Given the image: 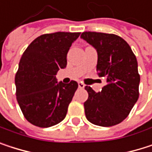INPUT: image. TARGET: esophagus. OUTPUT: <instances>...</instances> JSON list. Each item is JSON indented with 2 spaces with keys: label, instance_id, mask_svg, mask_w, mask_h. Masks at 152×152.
Instances as JSON below:
<instances>
[{
  "label": "esophagus",
  "instance_id": "1",
  "mask_svg": "<svg viewBox=\"0 0 152 152\" xmlns=\"http://www.w3.org/2000/svg\"><path fill=\"white\" fill-rule=\"evenodd\" d=\"M78 86H79V88H85V85L82 83V82H78Z\"/></svg>",
  "mask_w": 152,
  "mask_h": 152
}]
</instances>
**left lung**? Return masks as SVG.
<instances>
[{"mask_svg":"<svg viewBox=\"0 0 152 152\" xmlns=\"http://www.w3.org/2000/svg\"><path fill=\"white\" fill-rule=\"evenodd\" d=\"M80 37L96 49V71L106 80L98 93L85 87L88 93L84 103L86 118L96 126H115L128 116L139 97L136 57L127 42L116 34L84 32Z\"/></svg>","mask_w":152,"mask_h":152,"instance_id":"obj_1","label":"left lung"}]
</instances>
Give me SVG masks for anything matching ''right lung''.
I'll return each mask as SVG.
<instances>
[{
  "instance_id": "add662e5",
  "label": "right lung",
  "mask_w": 152,
  "mask_h": 152,
  "mask_svg": "<svg viewBox=\"0 0 152 152\" xmlns=\"http://www.w3.org/2000/svg\"><path fill=\"white\" fill-rule=\"evenodd\" d=\"M80 33L57 32L36 38L23 53L15 77L16 96L25 118L39 127L61 122L78 88V83H57L59 69L66 67V56Z\"/></svg>"
}]
</instances>
